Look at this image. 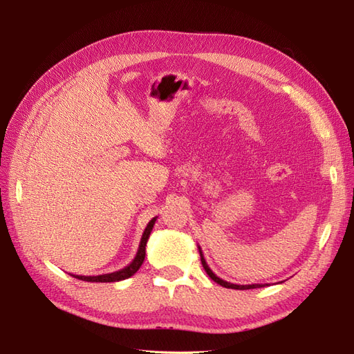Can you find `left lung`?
I'll use <instances>...</instances> for the list:
<instances>
[{
    "instance_id": "8db88e82",
    "label": "left lung",
    "mask_w": 354,
    "mask_h": 354,
    "mask_svg": "<svg viewBox=\"0 0 354 354\" xmlns=\"http://www.w3.org/2000/svg\"><path fill=\"white\" fill-rule=\"evenodd\" d=\"M198 250H199V255H201V263H202V266H203V269H205V272H207V274L211 277V279L214 281V282H217L218 285H221V286H224V288H230V289H254V288H263V286H266V285H269V283H252V285H236V283H230V282H226V281H223V279H220V277L214 273L211 269H209V266L207 264V261H205V259H203V254H202V250H201V246H198Z\"/></svg>"
}]
</instances>
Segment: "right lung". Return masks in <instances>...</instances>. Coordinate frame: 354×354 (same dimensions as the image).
Masks as SVG:
<instances>
[{
	"label": "right lung",
	"instance_id": "add662e5",
	"mask_svg": "<svg viewBox=\"0 0 354 354\" xmlns=\"http://www.w3.org/2000/svg\"><path fill=\"white\" fill-rule=\"evenodd\" d=\"M158 217H153L151 221L147 223V226L142 234V239H140V245H138V250L137 254L134 257V260L125 266L124 269L113 272V273H106V274H99V276H81V274H71L73 277H77L80 281H85V282H120L124 279H128V277H131L138 269H140L143 261H145V257H146V243L149 236H151V232L153 229V224L156 221Z\"/></svg>",
	"mask_w": 354,
	"mask_h": 354
}]
</instances>
